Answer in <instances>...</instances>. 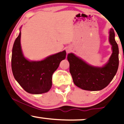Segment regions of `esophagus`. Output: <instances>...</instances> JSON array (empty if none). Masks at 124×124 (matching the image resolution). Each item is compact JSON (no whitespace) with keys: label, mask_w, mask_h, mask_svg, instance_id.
Masks as SVG:
<instances>
[{"label":"esophagus","mask_w":124,"mask_h":124,"mask_svg":"<svg viewBox=\"0 0 124 124\" xmlns=\"http://www.w3.org/2000/svg\"><path fill=\"white\" fill-rule=\"evenodd\" d=\"M71 50H72V48H71V47H67V48H66V52H67V53H70L71 51Z\"/></svg>","instance_id":"1"}]
</instances>
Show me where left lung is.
<instances>
[{
  "mask_svg": "<svg viewBox=\"0 0 124 124\" xmlns=\"http://www.w3.org/2000/svg\"><path fill=\"white\" fill-rule=\"evenodd\" d=\"M115 36L114 31L111 28L108 41L112 46V53L108 62L102 67L91 65L74 53L68 54L70 72L77 87L86 91H100L113 80L119 66V48Z\"/></svg>",
  "mask_w": 124,
  "mask_h": 124,
  "instance_id": "left-lung-1",
  "label": "left lung"
}]
</instances>
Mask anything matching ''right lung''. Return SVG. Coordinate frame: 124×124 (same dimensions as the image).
<instances>
[{"label":"right lung","instance_id":"right-lung-1","mask_svg":"<svg viewBox=\"0 0 124 124\" xmlns=\"http://www.w3.org/2000/svg\"><path fill=\"white\" fill-rule=\"evenodd\" d=\"M20 39L21 31L15 40L12 50L11 67L15 79L28 93L47 92L52 87L53 72L60 62L65 59V50L50 55L42 61H29L24 56Z\"/></svg>","mask_w":124,"mask_h":124}]
</instances>
